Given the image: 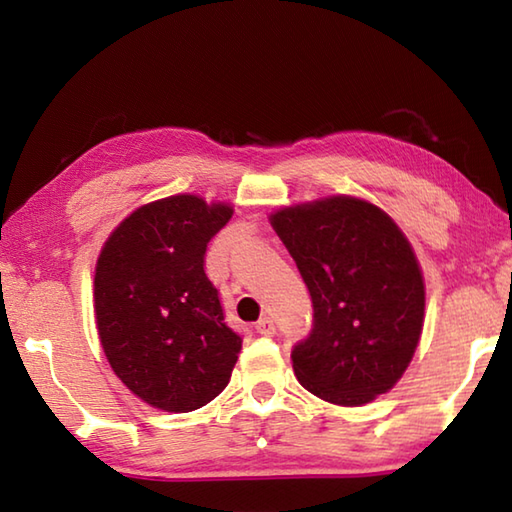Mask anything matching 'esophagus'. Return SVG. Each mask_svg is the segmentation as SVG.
Wrapping results in <instances>:
<instances>
[{"label": "esophagus", "instance_id": "esophagus-1", "mask_svg": "<svg viewBox=\"0 0 512 512\" xmlns=\"http://www.w3.org/2000/svg\"><path fill=\"white\" fill-rule=\"evenodd\" d=\"M255 329H257V334H262V336H273V334H275L273 318H268V316L259 318L257 323H255Z\"/></svg>", "mask_w": 512, "mask_h": 512}]
</instances>
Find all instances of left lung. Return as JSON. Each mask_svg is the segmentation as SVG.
Returning a JSON list of instances; mask_svg holds the SVG:
<instances>
[{
	"label": "left lung",
	"instance_id": "8db88e82",
	"mask_svg": "<svg viewBox=\"0 0 512 512\" xmlns=\"http://www.w3.org/2000/svg\"><path fill=\"white\" fill-rule=\"evenodd\" d=\"M271 225L314 305L311 332L291 352L300 384L341 406L391 391L424 323V280L404 232L354 196L282 207Z\"/></svg>",
	"mask_w": 512,
	"mask_h": 512
}]
</instances>
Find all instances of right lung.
<instances>
[{"instance_id": "add662e5", "label": "right lung", "mask_w": 512, "mask_h": 512, "mask_svg": "<svg viewBox=\"0 0 512 512\" xmlns=\"http://www.w3.org/2000/svg\"><path fill=\"white\" fill-rule=\"evenodd\" d=\"M232 207L178 194L137 207L97 259L94 314L115 375L155 409L196 411L228 386L241 336L205 275Z\"/></svg>"}]
</instances>
